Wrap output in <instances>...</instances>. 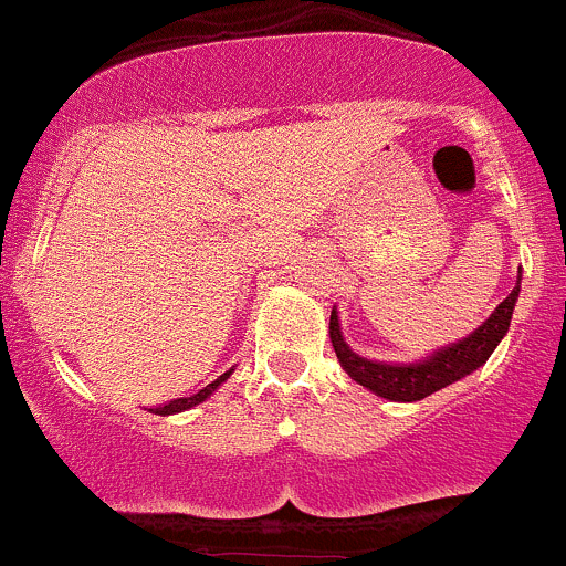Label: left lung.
<instances>
[{
	"label": "left lung",
	"instance_id": "8db88e82",
	"mask_svg": "<svg viewBox=\"0 0 566 566\" xmlns=\"http://www.w3.org/2000/svg\"><path fill=\"white\" fill-rule=\"evenodd\" d=\"M516 298H520V282H516V287L511 290L509 298L491 313V318L485 321L478 332L463 337L455 346L436 352L430 360L413 363V366H388V363H374L355 355V352L346 346V340H343L340 324H337L335 313H332L329 318V337L332 346H335L337 360H340V366L346 368V374L355 379V382L374 390V394L382 396V399H390V402H419L424 396L458 382V379L472 374L474 368H480L489 360L491 352L497 348V343L503 340V335L509 332Z\"/></svg>",
	"mask_w": 566,
	"mask_h": 566
}]
</instances>
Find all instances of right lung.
<instances>
[{
    "label": "right lung",
    "instance_id": "add662e5",
    "mask_svg": "<svg viewBox=\"0 0 566 566\" xmlns=\"http://www.w3.org/2000/svg\"><path fill=\"white\" fill-rule=\"evenodd\" d=\"M229 374H231V371H229ZM229 374H223V377H218V379H214V382H209L203 390H198V394H195V396H187V399H172L170 405H161V408H153V413H156V416H172V413H181V410L195 408V405L203 402L206 396H209L211 390L218 388L220 382H226V379H229Z\"/></svg>",
    "mask_w": 566,
    "mask_h": 566
}]
</instances>
